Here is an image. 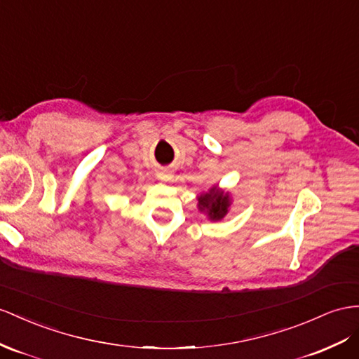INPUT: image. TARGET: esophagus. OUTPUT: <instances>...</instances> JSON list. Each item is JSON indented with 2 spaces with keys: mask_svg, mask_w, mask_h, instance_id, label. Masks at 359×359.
Returning <instances> with one entry per match:
<instances>
[{
  "mask_svg": "<svg viewBox=\"0 0 359 359\" xmlns=\"http://www.w3.org/2000/svg\"><path fill=\"white\" fill-rule=\"evenodd\" d=\"M158 179L162 180V182H170L171 180V174L170 172H165V171H161L158 174Z\"/></svg>",
  "mask_w": 359,
  "mask_h": 359,
  "instance_id": "esophagus-1",
  "label": "esophagus"
}]
</instances>
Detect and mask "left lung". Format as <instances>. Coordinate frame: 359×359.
Here are the masks:
<instances>
[{"label": "left lung", "mask_w": 359, "mask_h": 359, "mask_svg": "<svg viewBox=\"0 0 359 359\" xmlns=\"http://www.w3.org/2000/svg\"><path fill=\"white\" fill-rule=\"evenodd\" d=\"M197 208L210 222H219L232 208V194L218 185H214L206 192H201L197 196Z\"/></svg>", "instance_id": "8db88e82"}]
</instances>
